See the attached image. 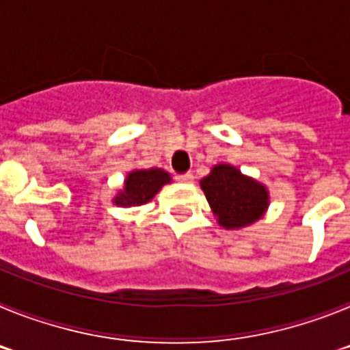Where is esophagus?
<instances>
[{"mask_svg": "<svg viewBox=\"0 0 350 350\" xmlns=\"http://www.w3.org/2000/svg\"><path fill=\"white\" fill-rule=\"evenodd\" d=\"M177 182H182V184H193L194 177L193 173H182V175H175Z\"/></svg>", "mask_w": 350, "mask_h": 350, "instance_id": "obj_1", "label": "esophagus"}]
</instances>
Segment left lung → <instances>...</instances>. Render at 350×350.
<instances>
[{
	"instance_id": "left-lung-1",
	"label": "left lung",
	"mask_w": 350,
	"mask_h": 350,
	"mask_svg": "<svg viewBox=\"0 0 350 350\" xmlns=\"http://www.w3.org/2000/svg\"><path fill=\"white\" fill-rule=\"evenodd\" d=\"M217 224L226 230H240L254 224L270 206L265 184L243 175L237 166L219 163L200 180Z\"/></svg>"
}]
</instances>
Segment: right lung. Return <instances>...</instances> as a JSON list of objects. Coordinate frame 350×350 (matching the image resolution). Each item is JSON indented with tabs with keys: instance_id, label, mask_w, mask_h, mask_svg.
Returning a JSON list of instances; mask_svg holds the SVG:
<instances>
[{
	"instance_id": "obj_1",
	"label": "right lung",
	"mask_w": 350,
	"mask_h": 350,
	"mask_svg": "<svg viewBox=\"0 0 350 350\" xmlns=\"http://www.w3.org/2000/svg\"><path fill=\"white\" fill-rule=\"evenodd\" d=\"M172 182V175L163 168L131 170L126 175L124 185L113 196L117 206H140L148 203L161 191V187Z\"/></svg>"
}]
</instances>
